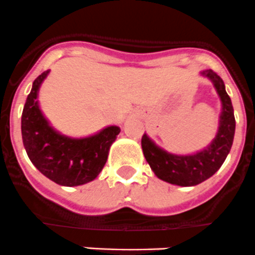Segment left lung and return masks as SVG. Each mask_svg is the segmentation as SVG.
Here are the masks:
<instances>
[{"mask_svg":"<svg viewBox=\"0 0 255 255\" xmlns=\"http://www.w3.org/2000/svg\"><path fill=\"white\" fill-rule=\"evenodd\" d=\"M201 74L213 83L222 103L218 131L212 142L192 155H175L158 147L146 133L141 138L143 156L155 175L160 180L182 187L198 185L219 170L231 151L236 131L233 105L222 78L212 69L203 70Z\"/></svg>","mask_w":255,"mask_h":255,"instance_id":"8db88e82","label":"left lung"}]
</instances>
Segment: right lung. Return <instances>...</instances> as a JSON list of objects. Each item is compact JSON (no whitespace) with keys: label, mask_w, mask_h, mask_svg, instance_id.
Masks as SVG:
<instances>
[{"label":"right lung","mask_w":255,"mask_h":255,"mask_svg":"<svg viewBox=\"0 0 255 255\" xmlns=\"http://www.w3.org/2000/svg\"><path fill=\"white\" fill-rule=\"evenodd\" d=\"M49 70L33 82L22 113V140L31 162L60 186H80L95 180L108 160L119 127H108L88 137L62 135L49 125L38 104V90Z\"/></svg>","instance_id":"1"}]
</instances>
